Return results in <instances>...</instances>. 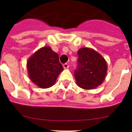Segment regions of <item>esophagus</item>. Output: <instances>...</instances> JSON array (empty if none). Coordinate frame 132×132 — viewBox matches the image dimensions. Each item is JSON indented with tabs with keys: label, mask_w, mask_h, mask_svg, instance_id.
<instances>
[{
	"label": "esophagus",
	"mask_w": 132,
	"mask_h": 132,
	"mask_svg": "<svg viewBox=\"0 0 132 132\" xmlns=\"http://www.w3.org/2000/svg\"><path fill=\"white\" fill-rule=\"evenodd\" d=\"M63 66L64 69H67L69 67V64L68 63H64L63 65Z\"/></svg>",
	"instance_id": "esophagus-1"
}]
</instances>
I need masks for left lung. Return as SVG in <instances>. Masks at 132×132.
Here are the masks:
<instances>
[{
	"label": "left lung",
	"mask_w": 132,
	"mask_h": 132,
	"mask_svg": "<svg viewBox=\"0 0 132 132\" xmlns=\"http://www.w3.org/2000/svg\"><path fill=\"white\" fill-rule=\"evenodd\" d=\"M78 54V65L74 71L76 83L85 90L96 88L106 77V61L98 53L89 48H81Z\"/></svg>",
	"instance_id": "left-lung-1"
}]
</instances>
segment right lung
<instances>
[{
  "label": "right lung",
  "instance_id": "1",
  "mask_svg": "<svg viewBox=\"0 0 132 132\" xmlns=\"http://www.w3.org/2000/svg\"><path fill=\"white\" fill-rule=\"evenodd\" d=\"M27 69L30 79L41 88L53 86L59 73L63 70L58 54L49 46L37 51L28 59Z\"/></svg>",
  "mask_w": 132,
  "mask_h": 132
}]
</instances>
